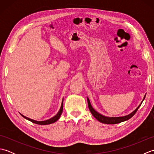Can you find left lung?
Here are the masks:
<instances>
[{
  "instance_id": "8db88e82",
  "label": "left lung",
  "mask_w": 154,
  "mask_h": 154,
  "mask_svg": "<svg viewBox=\"0 0 154 154\" xmlns=\"http://www.w3.org/2000/svg\"><path fill=\"white\" fill-rule=\"evenodd\" d=\"M145 97H146V95L144 96V98H143V100H144ZM143 100L142 101L141 104H140V105L138 107H137V109L135 110H134L132 113H130V114H128V115L125 116H122V117H106V116H104L102 115V114H99V112H97L95 110H94V109L92 107V106H91L89 98H87L88 106H89V110L91 111V114H93V116L94 118H95V119L97 120H99V122H102V123H104V124H114L120 123V122H124V121H126L127 120L131 119V118L134 115V114H136V112H137V110H138V109H139V107L142 104Z\"/></svg>"
}]
</instances>
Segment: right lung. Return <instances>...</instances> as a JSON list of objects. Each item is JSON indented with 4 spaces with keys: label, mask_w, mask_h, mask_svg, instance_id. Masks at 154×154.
I'll use <instances>...</instances> for the list:
<instances>
[{
    "label": "right lung",
    "mask_w": 154,
    "mask_h": 154,
    "mask_svg": "<svg viewBox=\"0 0 154 154\" xmlns=\"http://www.w3.org/2000/svg\"><path fill=\"white\" fill-rule=\"evenodd\" d=\"M63 100H62V103H61V108H60V110H59V112H57V114H56V115L54 116V117H52L51 119H49V120H44V121H36V120H32V119H29V118L28 117H26L24 116V115H22V114H21V115L24 118V119H27L28 120H30V122H33V123H35V124H40V125H47V124H52L54 123L55 122H56V121L60 119V116L62 114V112H63Z\"/></svg>",
    "instance_id": "1"
}]
</instances>
